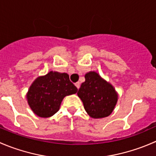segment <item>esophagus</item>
<instances>
[{"mask_svg": "<svg viewBox=\"0 0 156 156\" xmlns=\"http://www.w3.org/2000/svg\"><path fill=\"white\" fill-rule=\"evenodd\" d=\"M75 84V86H76V87L78 88V89H79V87H80V82H79V81L76 82Z\"/></svg>", "mask_w": 156, "mask_h": 156, "instance_id": "1", "label": "esophagus"}]
</instances>
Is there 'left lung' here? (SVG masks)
Returning a JSON list of instances; mask_svg holds the SVG:
<instances>
[{
    "mask_svg": "<svg viewBox=\"0 0 156 156\" xmlns=\"http://www.w3.org/2000/svg\"><path fill=\"white\" fill-rule=\"evenodd\" d=\"M85 81L81 84L78 96L88 115L103 119L111 115L117 104L119 94L109 82L94 71L87 72Z\"/></svg>",
    "mask_w": 156,
    "mask_h": 156,
    "instance_id": "8db88e82",
    "label": "left lung"
}]
</instances>
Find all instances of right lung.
Here are the masks:
<instances>
[{"instance_id":"right-lung-1","label":"right lung","mask_w":156,"mask_h":156,"mask_svg":"<svg viewBox=\"0 0 156 156\" xmlns=\"http://www.w3.org/2000/svg\"><path fill=\"white\" fill-rule=\"evenodd\" d=\"M77 91L78 88L71 82L68 74L50 71L33 81L26 99L36 115L49 118L59 111L64 97Z\"/></svg>"}]
</instances>
